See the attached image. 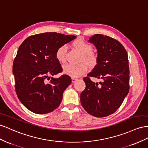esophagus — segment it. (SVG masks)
<instances>
[{"label": "esophagus", "instance_id": "obj_1", "mask_svg": "<svg viewBox=\"0 0 148 148\" xmlns=\"http://www.w3.org/2000/svg\"><path fill=\"white\" fill-rule=\"evenodd\" d=\"M77 81V79H75V78H72V82L74 83L75 82H76Z\"/></svg>", "mask_w": 148, "mask_h": 148}]
</instances>
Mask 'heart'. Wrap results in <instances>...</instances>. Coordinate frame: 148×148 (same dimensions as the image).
Here are the masks:
<instances>
[{
    "mask_svg": "<svg viewBox=\"0 0 148 148\" xmlns=\"http://www.w3.org/2000/svg\"><path fill=\"white\" fill-rule=\"evenodd\" d=\"M73 47L82 54L81 62L79 65L67 64L63 66L62 71L64 74L73 78H78L85 74L88 71V67L95 66L97 63V56L92 52V46L82 39H77L73 43ZM67 46L61 45L58 48L55 53V57L58 62H64L66 61ZM87 64L86 65V64Z\"/></svg>",
    "mask_w": 148,
    "mask_h": 148,
    "instance_id": "obj_1",
    "label": "heart"
}]
</instances>
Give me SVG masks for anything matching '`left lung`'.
I'll return each mask as SVG.
<instances>
[{
  "mask_svg": "<svg viewBox=\"0 0 148 148\" xmlns=\"http://www.w3.org/2000/svg\"><path fill=\"white\" fill-rule=\"evenodd\" d=\"M88 41L97 50V63L84 78L86 88L81 94V102L85 110L96 117L107 116L116 111L130 86L128 54L119 41L101 34H95ZM90 77L102 78L99 85Z\"/></svg>",
  "mask_w": 148,
  "mask_h": 148,
  "instance_id": "8db88e82",
  "label": "left lung"
}]
</instances>
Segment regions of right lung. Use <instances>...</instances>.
<instances>
[{
    "label": "right lung",
    "instance_id": "right-lung-1",
    "mask_svg": "<svg viewBox=\"0 0 148 148\" xmlns=\"http://www.w3.org/2000/svg\"><path fill=\"white\" fill-rule=\"evenodd\" d=\"M56 32L28 37L19 46L13 63L16 95L24 106L37 114L53 112L71 84L69 75L54 78L62 71L55 57L58 48L75 38Z\"/></svg>",
    "mask_w": 148,
    "mask_h": 148
}]
</instances>
